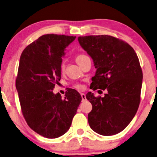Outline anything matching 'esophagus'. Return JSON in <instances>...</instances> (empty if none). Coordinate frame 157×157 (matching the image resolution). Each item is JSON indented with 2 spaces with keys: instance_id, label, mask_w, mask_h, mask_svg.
Masks as SVG:
<instances>
[{
  "instance_id": "34e87169",
  "label": "esophagus",
  "mask_w": 157,
  "mask_h": 157,
  "mask_svg": "<svg viewBox=\"0 0 157 157\" xmlns=\"http://www.w3.org/2000/svg\"><path fill=\"white\" fill-rule=\"evenodd\" d=\"M81 98H82V101H86V95L84 94H81Z\"/></svg>"
}]
</instances>
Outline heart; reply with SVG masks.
Masks as SVG:
<instances>
[{
	"label": "heart",
	"instance_id": "b5f03b06",
	"mask_svg": "<svg viewBox=\"0 0 157 157\" xmlns=\"http://www.w3.org/2000/svg\"><path fill=\"white\" fill-rule=\"evenodd\" d=\"M86 56L84 55V54H80V55L77 56V57L76 59V62H78L79 61L82 59H83L84 57H86ZM61 69H62V70H63V69H64V65H63V63L62 64V66H61ZM75 87H76V88H78V89H82V88H83V86L82 84H81V83H76V85H75Z\"/></svg>",
	"mask_w": 157,
	"mask_h": 157
}]
</instances>
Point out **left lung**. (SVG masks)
<instances>
[{
  "label": "left lung",
  "mask_w": 157,
  "mask_h": 157,
  "mask_svg": "<svg viewBox=\"0 0 157 157\" xmlns=\"http://www.w3.org/2000/svg\"><path fill=\"white\" fill-rule=\"evenodd\" d=\"M78 40L96 69L90 88L108 91L104 97L86 94L93 106L88 123L99 135H116L128 125L139 108L143 78L139 59L130 45L112 36H85Z\"/></svg>",
  "instance_id": "obj_1"
}]
</instances>
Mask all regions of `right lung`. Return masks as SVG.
I'll return each instance as SVG.
<instances>
[{
    "label": "right lung",
    "instance_id": "add662e5",
    "mask_svg": "<svg viewBox=\"0 0 157 157\" xmlns=\"http://www.w3.org/2000/svg\"><path fill=\"white\" fill-rule=\"evenodd\" d=\"M75 39L47 34L32 42L20 56L15 86L22 115L33 130L49 139L69 130L82 99L71 88L64 98L53 93L61 79L66 48Z\"/></svg>",
    "mask_w": 157,
    "mask_h": 157
}]
</instances>
